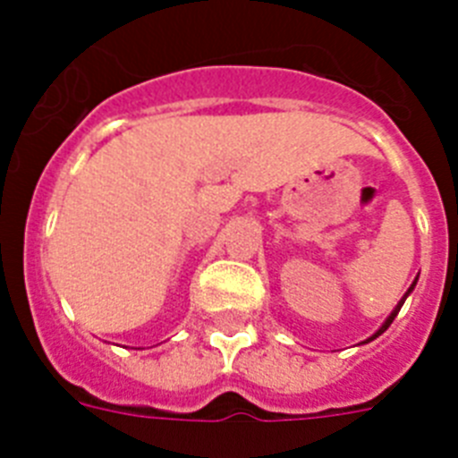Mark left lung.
Wrapping results in <instances>:
<instances>
[{
  "label": "left lung",
  "mask_w": 458,
  "mask_h": 458,
  "mask_svg": "<svg viewBox=\"0 0 458 458\" xmlns=\"http://www.w3.org/2000/svg\"><path fill=\"white\" fill-rule=\"evenodd\" d=\"M418 277H420V275H418ZM418 277L412 279V284H411V286H408V291H406V293H403V298H402V301L396 302V307H394V310H392V311H390V317H387V318H386V321H383V326H380V327H378V330H376V333H374V335H371V337H367V339H365V342H362V344H367V342H374V339H376V337H378V335H383V333H386L387 327H390V323H392V321H394V317H396V314H399V310H402V305H403V302H406V298H408V295H411V293H412V289H415V284H418Z\"/></svg>",
  "instance_id": "obj_1"
}]
</instances>
